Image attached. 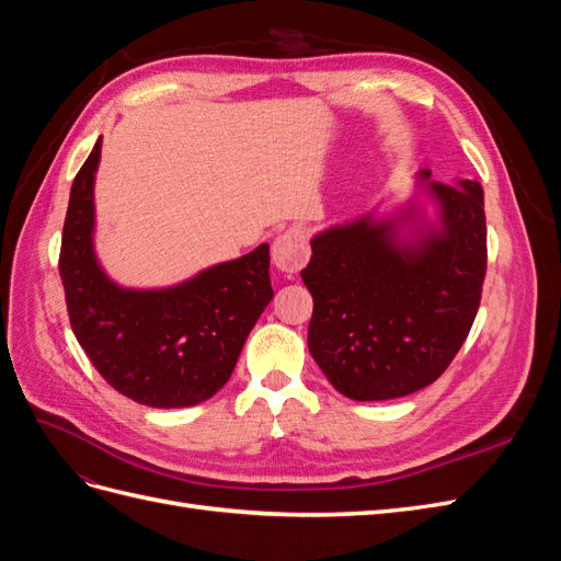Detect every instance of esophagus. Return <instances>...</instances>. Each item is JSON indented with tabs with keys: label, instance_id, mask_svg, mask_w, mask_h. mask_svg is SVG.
Segmentation results:
<instances>
[{
	"label": "esophagus",
	"instance_id": "esophagus-1",
	"mask_svg": "<svg viewBox=\"0 0 561 561\" xmlns=\"http://www.w3.org/2000/svg\"><path fill=\"white\" fill-rule=\"evenodd\" d=\"M309 239L299 227L287 229L274 243V264L285 271V274H297L309 262Z\"/></svg>",
	"mask_w": 561,
	"mask_h": 561
}]
</instances>
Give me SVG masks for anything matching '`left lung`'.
Segmentation results:
<instances>
[{
  "mask_svg": "<svg viewBox=\"0 0 561 561\" xmlns=\"http://www.w3.org/2000/svg\"><path fill=\"white\" fill-rule=\"evenodd\" d=\"M443 231L398 248L369 219L311 241L301 280L313 297L309 351L351 400H390L426 388L456 358L478 316L486 274L480 182H433Z\"/></svg>",
  "mask_w": 561,
  "mask_h": 561,
  "instance_id": "left-lung-1",
  "label": "left lung"
}]
</instances>
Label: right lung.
Instances as JSON below:
<instances>
[{"label": "right lung", "instance_id": "add662e5", "mask_svg": "<svg viewBox=\"0 0 561 561\" xmlns=\"http://www.w3.org/2000/svg\"><path fill=\"white\" fill-rule=\"evenodd\" d=\"M98 159L100 140L75 178L62 227L58 268L72 332L100 377L122 396L161 410L198 404L229 381L274 297L268 245L171 290H122L93 257Z\"/></svg>", "mask_w": 561, "mask_h": 561}]
</instances>
